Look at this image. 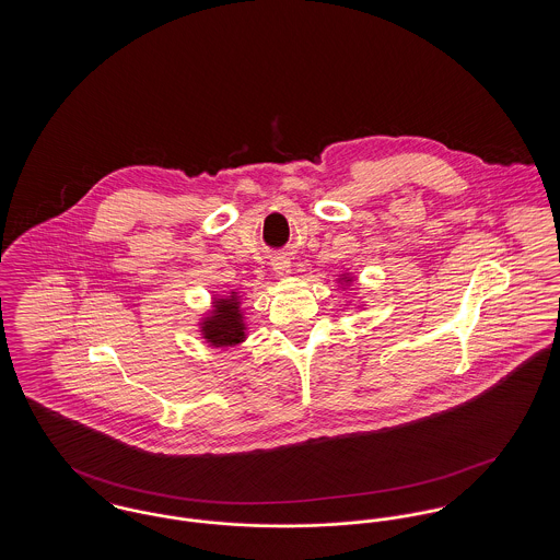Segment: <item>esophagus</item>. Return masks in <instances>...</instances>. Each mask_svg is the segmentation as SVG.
<instances>
[{
  "mask_svg": "<svg viewBox=\"0 0 560 560\" xmlns=\"http://www.w3.org/2000/svg\"><path fill=\"white\" fill-rule=\"evenodd\" d=\"M272 270L277 277H288L292 272V262L288 258H275L272 260Z\"/></svg>",
  "mask_w": 560,
  "mask_h": 560,
  "instance_id": "obj_1",
  "label": "esophagus"
}]
</instances>
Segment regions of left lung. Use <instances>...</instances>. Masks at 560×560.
<instances>
[{
  "mask_svg": "<svg viewBox=\"0 0 560 560\" xmlns=\"http://www.w3.org/2000/svg\"><path fill=\"white\" fill-rule=\"evenodd\" d=\"M354 281V277L350 275V272H345V275H340V279H338V283L342 285V288H347V285H350Z\"/></svg>",
  "mask_w": 560,
  "mask_h": 560,
  "instance_id": "left-lung-1",
  "label": "left lung"
}]
</instances>
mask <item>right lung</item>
I'll return each instance as SVG.
<instances>
[{"instance_id":"1","label":"right lung","mask_w":560,"mask_h":560,"mask_svg":"<svg viewBox=\"0 0 560 560\" xmlns=\"http://www.w3.org/2000/svg\"><path fill=\"white\" fill-rule=\"evenodd\" d=\"M201 338L213 348L240 347L247 338V325L241 308L240 293L215 295L212 300V311L199 319Z\"/></svg>"}]
</instances>
